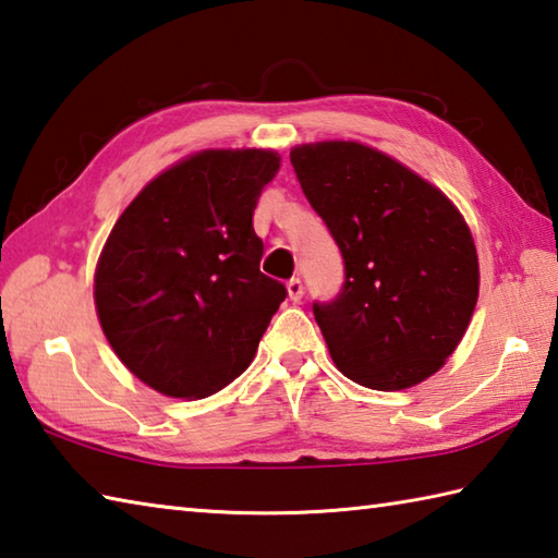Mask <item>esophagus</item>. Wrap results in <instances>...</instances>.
Here are the masks:
<instances>
[{
	"mask_svg": "<svg viewBox=\"0 0 558 558\" xmlns=\"http://www.w3.org/2000/svg\"><path fill=\"white\" fill-rule=\"evenodd\" d=\"M302 294H304L302 282H300L298 278H292V280L288 282V298H290L292 302H300V300H302Z\"/></svg>",
	"mask_w": 558,
	"mask_h": 558,
	"instance_id": "obj_1",
	"label": "esophagus"
}]
</instances>
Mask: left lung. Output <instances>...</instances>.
<instances>
[{
    "mask_svg": "<svg viewBox=\"0 0 558 558\" xmlns=\"http://www.w3.org/2000/svg\"><path fill=\"white\" fill-rule=\"evenodd\" d=\"M290 161L343 254L341 294L314 304L336 367L377 391L421 385L472 322V229L438 185L363 142H310Z\"/></svg>",
    "mask_w": 558,
    "mask_h": 558,
    "instance_id": "left-lung-1",
    "label": "left lung"
}]
</instances>
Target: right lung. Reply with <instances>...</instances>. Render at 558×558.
<instances>
[{
  "label": "right lung",
  "instance_id": "obj_1",
  "mask_svg": "<svg viewBox=\"0 0 558 558\" xmlns=\"http://www.w3.org/2000/svg\"><path fill=\"white\" fill-rule=\"evenodd\" d=\"M272 149H201L142 189L98 256L94 304L130 373L163 397L205 399L251 365L286 288L260 272L258 195Z\"/></svg>",
  "mask_w": 558,
  "mask_h": 558
}]
</instances>
